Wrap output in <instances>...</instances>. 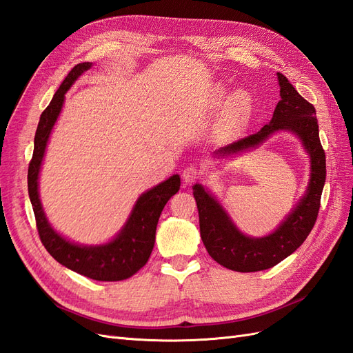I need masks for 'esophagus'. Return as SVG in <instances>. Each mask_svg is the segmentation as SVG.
Returning <instances> with one entry per match:
<instances>
[{
  "instance_id": "esophagus-1",
  "label": "esophagus",
  "mask_w": 353,
  "mask_h": 353,
  "mask_svg": "<svg viewBox=\"0 0 353 353\" xmlns=\"http://www.w3.org/2000/svg\"><path fill=\"white\" fill-rule=\"evenodd\" d=\"M201 172L196 168V166H187L183 170V181L185 184H193L200 178Z\"/></svg>"
}]
</instances>
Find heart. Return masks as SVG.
Returning <instances> with one entry per match:
<instances>
[{
    "instance_id": "b5f03b06",
    "label": "heart",
    "mask_w": 353,
    "mask_h": 353,
    "mask_svg": "<svg viewBox=\"0 0 353 353\" xmlns=\"http://www.w3.org/2000/svg\"><path fill=\"white\" fill-rule=\"evenodd\" d=\"M210 108L222 109L218 125V135L222 140H232L245 131L256 112L254 97L245 90H230L222 83H216L210 92Z\"/></svg>"
}]
</instances>
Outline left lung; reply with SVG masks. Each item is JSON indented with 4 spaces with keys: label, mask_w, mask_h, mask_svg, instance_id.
Listing matches in <instances>:
<instances>
[{
    "label": "left lung",
    "mask_w": 353,
    "mask_h": 353,
    "mask_svg": "<svg viewBox=\"0 0 353 353\" xmlns=\"http://www.w3.org/2000/svg\"><path fill=\"white\" fill-rule=\"evenodd\" d=\"M281 99L272 119L261 131L221 147L215 157L228 159L254 150L275 132H292L302 143L311 162L305 194L271 234L250 237L241 232L221 201L201 184L193 185L199 209L200 236L208 253L219 265L237 272L263 271L290 256L314 228L325 184V153L319 141L315 108L299 94L283 73H276Z\"/></svg>",
    "instance_id": "obj_1"
}]
</instances>
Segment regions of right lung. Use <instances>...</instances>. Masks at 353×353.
<instances>
[{
  "label": "right lung",
  "mask_w": 353,
  "mask_h": 353,
  "mask_svg": "<svg viewBox=\"0 0 353 353\" xmlns=\"http://www.w3.org/2000/svg\"><path fill=\"white\" fill-rule=\"evenodd\" d=\"M91 68L92 63L90 61L74 66L61 82L48 108L42 112L35 132L34 156L28 169V191L35 213L39 239L52 258L66 268L88 279L97 281H121L140 271L150 258L160 213L168 200L178 193L181 178L175 174L163 183L144 191L137 199L123 227L108 243L79 244L63 237L52 228L39 199L41 166L44 162L51 131L65 104V94L81 74Z\"/></svg>",
  "instance_id": "add662e5"
}]
</instances>
